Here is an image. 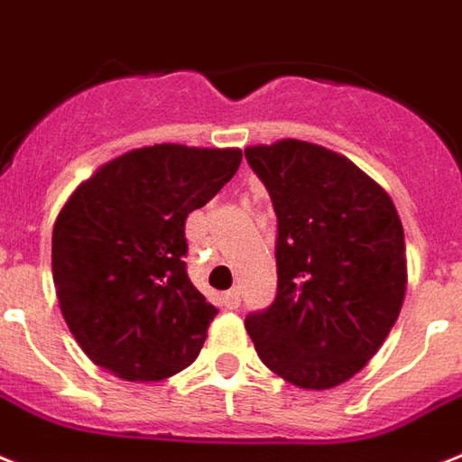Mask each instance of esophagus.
Wrapping results in <instances>:
<instances>
[{
    "label": "esophagus",
    "mask_w": 462,
    "mask_h": 462,
    "mask_svg": "<svg viewBox=\"0 0 462 462\" xmlns=\"http://www.w3.org/2000/svg\"><path fill=\"white\" fill-rule=\"evenodd\" d=\"M222 302H224V307H226V309H238L240 307V291H238V288L224 292Z\"/></svg>",
    "instance_id": "obj_1"
}]
</instances>
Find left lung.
Instances as JSON below:
<instances>
[{"label":"left lung","instance_id":"1","mask_svg":"<svg viewBox=\"0 0 462 462\" xmlns=\"http://www.w3.org/2000/svg\"><path fill=\"white\" fill-rule=\"evenodd\" d=\"M278 219L276 300L245 319L259 359L302 390H330L373 359L406 295L392 198L345 155L297 139L245 148Z\"/></svg>","mask_w":462,"mask_h":462}]
</instances>
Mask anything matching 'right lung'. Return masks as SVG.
I'll return each mask as SVG.
<instances>
[{
    "instance_id": "obj_1",
    "label": "right lung",
    "mask_w": 462,
    "mask_h": 462,
    "mask_svg": "<svg viewBox=\"0 0 462 462\" xmlns=\"http://www.w3.org/2000/svg\"><path fill=\"white\" fill-rule=\"evenodd\" d=\"M240 158L238 148H136L68 198L53 224V285L103 371L153 383L196 361L217 307L186 273V217L231 181Z\"/></svg>"
}]
</instances>
